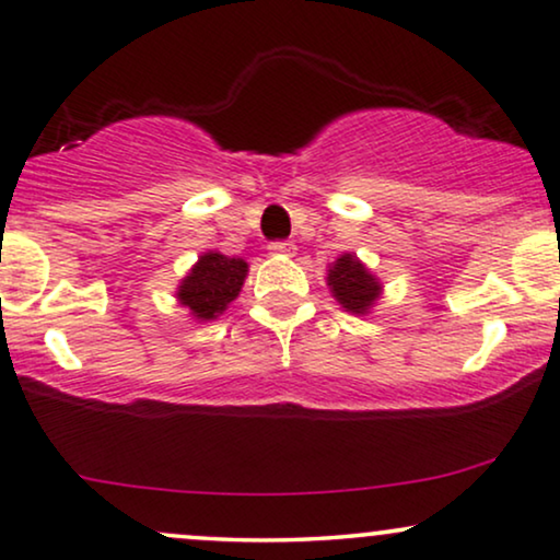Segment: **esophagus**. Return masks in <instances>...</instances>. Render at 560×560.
<instances>
[{
  "instance_id": "1",
  "label": "esophagus",
  "mask_w": 560,
  "mask_h": 560,
  "mask_svg": "<svg viewBox=\"0 0 560 560\" xmlns=\"http://www.w3.org/2000/svg\"><path fill=\"white\" fill-rule=\"evenodd\" d=\"M268 250H271V255H279V258H292L298 247H294L292 242H271V245H268Z\"/></svg>"
}]
</instances>
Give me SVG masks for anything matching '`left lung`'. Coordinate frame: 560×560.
I'll list each match as a JSON object with an SVG mask.
<instances>
[{
  "instance_id": "left-lung-1",
  "label": "left lung",
  "mask_w": 560,
  "mask_h": 560,
  "mask_svg": "<svg viewBox=\"0 0 560 560\" xmlns=\"http://www.w3.org/2000/svg\"><path fill=\"white\" fill-rule=\"evenodd\" d=\"M326 284L331 289V298L352 315H368L370 310L378 305L383 294L378 276L370 271L354 253L339 255L328 266Z\"/></svg>"
}]
</instances>
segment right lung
Wrapping results in <instances>:
<instances>
[{"instance_id":"1","label":"right lung","mask_w":560,"mask_h":560,"mask_svg":"<svg viewBox=\"0 0 560 560\" xmlns=\"http://www.w3.org/2000/svg\"><path fill=\"white\" fill-rule=\"evenodd\" d=\"M247 262L208 250L195 260L185 279L177 287V302L198 323L215 320L224 310L240 298L247 279Z\"/></svg>"}]
</instances>
